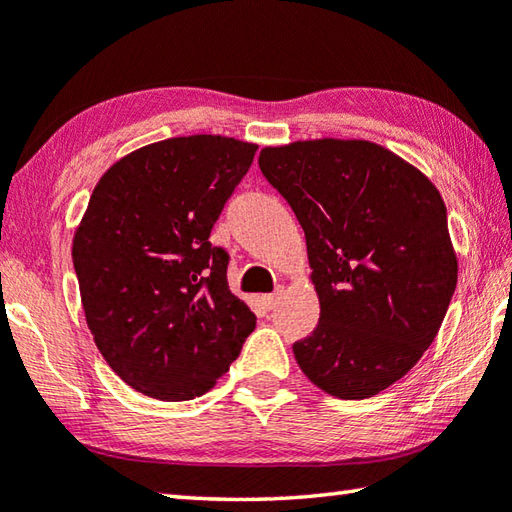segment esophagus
<instances>
[{"label": "esophagus", "mask_w": 512, "mask_h": 512, "mask_svg": "<svg viewBox=\"0 0 512 512\" xmlns=\"http://www.w3.org/2000/svg\"><path fill=\"white\" fill-rule=\"evenodd\" d=\"M280 295H282V288H277V291L271 293V295H264V297H262V306H264V309L271 311L273 306L277 304V300H280Z\"/></svg>", "instance_id": "1"}]
</instances>
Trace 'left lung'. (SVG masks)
Instances as JSON below:
<instances>
[{
	"instance_id": "1",
	"label": "left lung",
	"mask_w": 512,
	"mask_h": 512,
	"mask_svg": "<svg viewBox=\"0 0 512 512\" xmlns=\"http://www.w3.org/2000/svg\"><path fill=\"white\" fill-rule=\"evenodd\" d=\"M259 167L300 221L320 300L318 327L293 345L297 365L336 398L380 394L432 345L457 288L439 190L358 138L264 147Z\"/></svg>"
}]
</instances>
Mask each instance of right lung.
I'll use <instances>...</instances> for the list:
<instances>
[{"mask_svg": "<svg viewBox=\"0 0 512 512\" xmlns=\"http://www.w3.org/2000/svg\"><path fill=\"white\" fill-rule=\"evenodd\" d=\"M255 143L176 136L118 159L73 232L80 300L107 365L159 401L206 394L239 356L255 313L230 293L210 244Z\"/></svg>", "mask_w": 512, "mask_h": 512, "instance_id": "obj_1", "label": "right lung"}]
</instances>
